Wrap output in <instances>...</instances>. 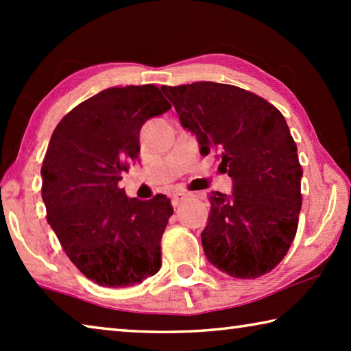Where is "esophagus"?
I'll list each match as a JSON object with an SVG mask.
<instances>
[{
  "label": "esophagus",
  "instance_id": "obj_1",
  "mask_svg": "<svg viewBox=\"0 0 351 351\" xmlns=\"http://www.w3.org/2000/svg\"><path fill=\"white\" fill-rule=\"evenodd\" d=\"M189 197H190V193H187V192H175L173 195H171V204L173 206L181 204L182 201Z\"/></svg>",
  "mask_w": 351,
  "mask_h": 351
}]
</instances>
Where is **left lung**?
I'll use <instances>...</instances> for the list:
<instances>
[{
    "mask_svg": "<svg viewBox=\"0 0 351 351\" xmlns=\"http://www.w3.org/2000/svg\"><path fill=\"white\" fill-rule=\"evenodd\" d=\"M203 156L218 152L232 193L212 192L201 234L207 260L230 277L257 278L280 263L302 207V167L287 121L276 106L215 82L162 86Z\"/></svg>",
    "mask_w": 351,
    "mask_h": 351,
    "instance_id": "left-lung-1",
    "label": "left lung"
}]
</instances>
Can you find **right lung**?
<instances>
[{"label": "right lung", "mask_w": 351, "mask_h": 351, "mask_svg": "<svg viewBox=\"0 0 351 351\" xmlns=\"http://www.w3.org/2000/svg\"><path fill=\"white\" fill-rule=\"evenodd\" d=\"M170 108L154 85L108 88L69 111L51 136L41 167L47 223L100 287H133L161 268L171 201L128 198L117 182L139 158L142 125Z\"/></svg>", "instance_id": "1"}]
</instances>
